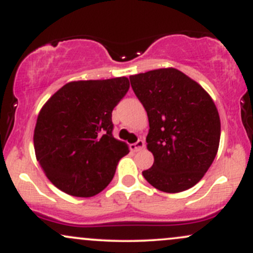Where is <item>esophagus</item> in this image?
I'll return each instance as SVG.
<instances>
[{
	"label": "esophagus",
	"mask_w": 253,
	"mask_h": 253,
	"mask_svg": "<svg viewBox=\"0 0 253 253\" xmlns=\"http://www.w3.org/2000/svg\"><path fill=\"white\" fill-rule=\"evenodd\" d=\"M144 146H145V141L144 140H140V139H139V140L136 141V143L129 145V149L132 150L133 152H138V151H140L141 149H144Z\"/></svg>",
	"instance_id": "esophagus-1"
}]
</instances>
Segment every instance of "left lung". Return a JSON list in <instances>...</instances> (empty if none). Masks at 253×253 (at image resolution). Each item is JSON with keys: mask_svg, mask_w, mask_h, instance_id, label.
Wrapping results in <instances>:
<instances>
[{"mask_svg": "<svg viewBox=\"0 0 253 253\" xmlns=\"http://www.w3.org/2000/svg\"><path fill=\"white\" fill-rule=\"evenodd\" d=\"M149 117L147 149L155 162L143 176L156 189L179 193L194 187L215 158L220 118L205 89L176 69L129 77Z\"/></svg>", "mask_w": 253, "mask_h": 253, "instance_id": "left-lung-1", "label": "left lung"}]
</instances>
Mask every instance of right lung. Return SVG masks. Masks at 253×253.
Returning <instances> with one entry per match:
<instances>
[{
  "label": "right lung",
  "mask_w": 253,
  "mask_h": 253,
  "mask_svg": "<svg viewBox=\"0 0 253 253\" xmlns=\"http://www.w3.org/2000/svg\"><path fill=\"white\" fill-rule=\"evenodd\" d=\"M128 89L126 77L77 81L43 104L34 129V150L58 189L91 197L112 181L119 161L129 152L113 135L112 112Z\"/></svg>",
  "instance_id": "add662e5"
}]
</instances>
